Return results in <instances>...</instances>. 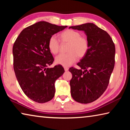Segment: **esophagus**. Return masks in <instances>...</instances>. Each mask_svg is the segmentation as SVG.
I'll use <instances>...</instances> for the list:
<instances>
[{
    "instance_id": "esophagus-1",
    "label": "esophagus",
    "mask_w": 130,
    "mask_h": 130,
    "mask_svg": "<svg viewBox=\"0 0 130 130\" xmlns=\"http://www.w3.org/2000/svg\"><path fill=\"white\" fill-rule=\"evenodd\" d=\"M64 70H65V71H68V70H69V68L67 67H64Z\"/></svg>"
}]
</instances>
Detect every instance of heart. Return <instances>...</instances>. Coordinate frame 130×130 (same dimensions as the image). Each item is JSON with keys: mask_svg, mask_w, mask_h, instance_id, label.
<instances>
[{"mask_svg": "<svg viewBox=\"0 0 130 130\" xmlns=\"http://www.w3.org/2000/svg\"><path fill=\"white\" fill-rule=\"evenodd\" d=\"M60 39L62 43H69L67 54H61L56 57L55 61L57 64L63 67H69L76 62L77 57L83 58L87 54L89 49L88 39L81 36L79 32L73 30H67L60 34ZM48 47L50 52L56 54L60 51V43L55 36L50 37L48 42Z\"/></svg>", "mask_w": 130, "mask_h": 130, "instance_id": "obj_1", "label": "heart"}]
</instances>
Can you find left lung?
Here are the masks:
<instances>
[{
  "mask_svg": "<svg viewBox=\"0 0 130 130\" xmlns=\"http://www.w3.org/2000/svg\"><path fill=\"white\" fill-rule=\"evenodd\" d=\"M84 31L89 41L87 54L77 63L80 69L70 68L71 96L77 102L87 104L98 99L106 90L115 66V47L109 35L92 23L70 26Z\"/></svg>",
  "mask_w": 130,
  "mask_h": 130,
  "instance_id": "obj_1",
  "label": "left lung"
}]
</instances>
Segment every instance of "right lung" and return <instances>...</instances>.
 Returning a JSON list of instances; mask_svg holds the SVG:
<instances>
[{"instance_id":"add662e5","label":"right lung","mask_w":130,"mask_h":130,"mask_svg":"<svg viewBox=\"0 0 130 130\" xmlns=\"http://www.w3.org/2000/svg\"><path fill=\"white\" fill-rule=\"evenodd\" d=\"M67 26H59L41 21L22 31L14 43V70L23 92L39 103L51 100L54 96V83L65 72L60 65H52L54 58L48 47L53 35Z\"/></svg>"}]
</instances>
